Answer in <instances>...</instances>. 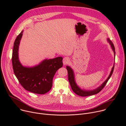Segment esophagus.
Masks as SVG:
<instances>
[{"mask_svg":"<svg viewBox=\"0 0 126 126\" xmlns=\"http://www.w3.org/2000/svg\"><path fill=\"white\" fill-rule=\"evenodd\" d=\"M70 61V58L68 57H66L65 58H63V63L64 64V65H67L68 64V63Z\"/></svg>","mask_w":126,"mask_h":126,"instance_id":"esophagus-1","label":"esophagus"}]
</instances>
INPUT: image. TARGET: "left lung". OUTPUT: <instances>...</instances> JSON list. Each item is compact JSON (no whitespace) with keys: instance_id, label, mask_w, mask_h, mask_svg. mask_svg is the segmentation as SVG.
Instances as JSON below:
<instances>
[{"instance_id":"obj_1","label":"left lung","mask_w":126,"mask_h":126,"mask_svg":"<svg viewBox=\"0 0 126 126\" xmlns=\"http://www.w3.org/2000/svg\"><path fill=\"white\" fill-rule=\"evenodd\" d=\"M108 41L109 42L113 50L114 51V54H115V47L114 45L113 44V43H112V42L109 39H108ZM66 69L68 71V81L70 83L71 87L72 89V90L73 91V92L77 95L80 96H82V97H86V96H91V95H93L95 94H96L98 93H99L104 88V87L105 86V85H106L108 81V80H109V79L110 78L111 76H112L113 71H114V66L113 67L112 69L111 70V72L110 73V75L109 76L108 78H107V79L98 88L94 90H92V91H84V90H82L81 89H80L76 85V84L75 83V80H74V73L73 70H72V69L69 67V66H66Z\"/></svg>"}]
</instances>
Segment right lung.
<instances>
[{"label":"right lung","mask_w":126,"mask_h":126,"mask_svg":"<svg viewBox=\"0 0 126 126\" xmlns=\"http://www.w3.org/2000/svg\"><path fill=\"white\" fill-rule=\"evenodd\" d=\"M22 32L23 31L17 36L13 45L12 63L14 74L26 90L35 94H44L51 89L55 73L63 66V58L59 57L52 59H46L39 65L32 68L22 66L18 56Z\"/></svg>","instance_id":"add662e5"}]
</instances>
